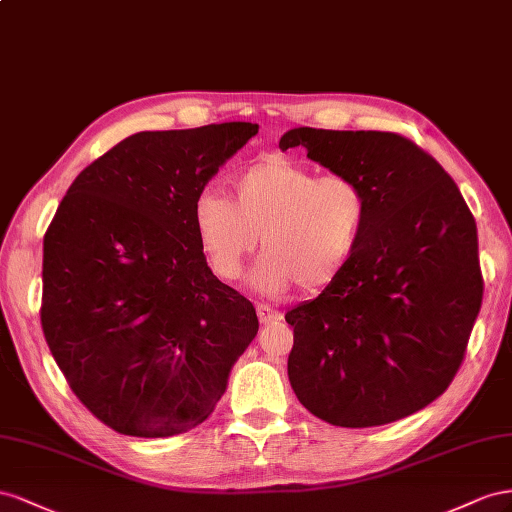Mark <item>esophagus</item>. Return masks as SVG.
<instances>
[{
  "mask_svg": "<svg viewBox=\"0 0 512 512\" xmlns=\"http://www.w3.org/2000/svg\"><path fill=\"white\" fill-rule=\"evenodd\" d=\"M257 317H259V321H261V324H264V326H272V324H279V321L283 319V313L272 309L270 304L259 302V304H257Z\"/></svg>",
  "mask_w": 512,
  "mask_h": 512,
  "instance_id": "esophagus-1",
  "label": "esophagus"
}]
</instances>
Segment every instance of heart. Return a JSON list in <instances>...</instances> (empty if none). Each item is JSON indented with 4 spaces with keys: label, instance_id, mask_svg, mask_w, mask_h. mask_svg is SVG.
<instances>
[{
    "label": "heart",
    "instance_id": "1",
    "mask_svg": "<svg viewBox=\"0 0 512 512\" xmlns=\"http://www.w3.org/2000/svg\"><path fill=\"white\" fill-rule=\"evenodd\" d=\"M369 201L349 175H319L287 158L261 160L236 173L229 199L206 188L193 203L199 248L223 281H240L259 236L255 268L261 294H302L328 287L345 270L367 223Z\"/></svg>",
    "mask_w": 512,
    "mask_h": 512
}]
</instances>
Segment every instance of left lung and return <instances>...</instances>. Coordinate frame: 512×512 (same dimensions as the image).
<instances>
[{
	"label": "left lung",
	"instance_id": "8db88e82",
	"mask_svg": "<svg viewBox=\"0 0 512 512\" xmlns=\"http://www.w3.org/2000/svg\"><path fill=\"white\" fill-rule=\"evenodd\" d=\"M279 148H304L369 201L337 281L285 315L298 401L347 429L422 410L455 379L483 302L476 221L455 180L397 133L302 126Z\"/></svg>",
	"mask_w": 512,
	"mask_h": 512
}]
</instances>
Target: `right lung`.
Segmentation results:
<instances>
[{
    "label": "right lung",
    "instance_id": "obj_1",
    "mask_svg": "<svg viewBox=\"0 0 512 512\" xmlns=\"http://www.w3.org/2000/svg\"><path fill=\"white\" fill-rule=\"evenodd\" d=\"M251 122L137 133L87 165L45 233L40 321L70 390L122 435L195 429L255 339V306L212 274L195 197Z\"/></svg>",
    "mask_w": 512,
    "mask_h": 512
}]
</instances>
